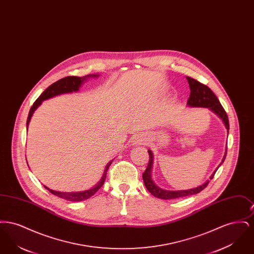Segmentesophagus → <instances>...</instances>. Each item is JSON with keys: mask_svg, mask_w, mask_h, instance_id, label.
Segmentation results:
<instances>
[{"mask_svg": "<svg viewBox=\"0 0 254 254\" xmlns=\"http://www.w3.org/2000/svg\"><path fill=\"white\" fill-rule=\"evenodd\" d=\"M136 142L139 143V144H143V143L147 142V140L144 138V137H138V138H136Z\"/></svg>", "mask_w": 254, "mask_h": 254, "instance_id": "34e87169", "label": "esophagus"}]
</instances>
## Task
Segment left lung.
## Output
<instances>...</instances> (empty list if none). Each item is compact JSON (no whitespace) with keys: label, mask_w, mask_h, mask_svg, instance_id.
Instances as JSON below:
<instances>
[{"label":"left lung","mask_w":254,"mask_h":254,"mask_svg":"<svg viewBox=\"0 0 254 254\" xmlns=\"http://www.w3.org/2000/svg\"><path fill=\"white\" fill-rule=\"evenodd\" d=\"M187 80L189 82L190 88V98L188 100L187 105L190 108H205V109H210L223 121L226 128L228 129V133H229V129H230L229 118H228V115H227L225 109L221 106L216 95L211 91V89L208 86L201 84L200 82L194 80L192 78L187 77ZM147 151H148V155H149V161H148V164H147V167H146L145 172L143 173V180H144L145 188L147 189V190L153 196L157 197L159 199L170 200V199H177V198L199 193L208 185L209 180H207L203 185H201L197 188L190 189V190H167L160 189L158 186L155 185V183L153 182L152 178H151V171H152V165H153V154H152L151 150H147ZM226 156H227V147H226L225 155L223 157L221 164L219 165V167L224 163ZM218 168L216 170H217ZM216 170L210 176V180L213 178Z\"/></svg>","instance_id":"left-lung-1"}]
</instances>
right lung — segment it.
Masks as SVG:
<instances>
[{
    "mask_svg": "<svg viewBox=\"0 0 254 254\" xmlns=\"http://www.w3.org/2000/svg\"><path fill=\"white\" fill-rule=\"evenodd\" d=\"M99 74H89L84 77H76V76H68L65 78H63L59 81H57L56 83L49 85V87L40 95V97L37 99L34 102L33 106L31 107V109L29 110L28 113V117H27V121H26V128L28 127V124L30 122V119L34 113V111L38 109V107L41 106V104L45 101L53 97L58 96L61 94H65V93H72V92H77L79 90V88L81 87V85H83L86 80H88V78H97L99 77ZM112 160L109 162L107 165L103 177L100 180V182L97 184L95 187L84 190V191H76V192H64V191H56L53 190H50L48 187L44 186L51 193L63 198L64 200L67 201H71V202H81V201H85L86 199L90 198L92 195L96 193L97 191L101 189V187L104 185V183L106 181V177H107V171L109 168V166L111 165Z\"/></svg>",
    "mask_w": 254,
    "mask_h": 254,
    "instance_id": "obj_1",
    "label": "right lung"
}]
</instances>
